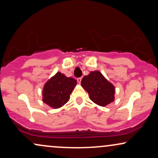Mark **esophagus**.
Masks as SVG:
<instances>
[{
	"label": "esophagus",
	"mask_w": 158,
	"mask_h": 158,
	"mask_svg": "<svg viewBox=\"0 0 158 158\" xmlns=\"http://www.w3.org/2000/svg\"><path fill=\"white\" fill-rule=\"evenodd\" d=\"M77 81L79 83H81V77H79V78H78L77 79Z\"/></svg>",
	"instance_id": "obj_1"
}]
</instances>
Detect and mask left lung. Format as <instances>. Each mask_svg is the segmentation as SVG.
I'll return each instance as SVG.
<instances>
[{"label":"left lung","instance_id":"left-lung-1","mask_svg":"<svg viewBox=\"0 0 158 158\" xmlns=\"http://www.w3.org/2000/svg\"><path fill=\"white\" fill-rule=\"evenodd\" d=\"M81 85L88 93L91 101L101 106H106L114 100V86L98 71H91L85 76Z\"/></svg>","mask_w":158,"mask_h":158}]
</instances>
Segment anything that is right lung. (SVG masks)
<instances>
[{
	"label": "right lung",
	"instance_id": "1",
	"mask_svg": "<svg viewBox=\"0 0 158 158\" xmlns=\"http://www.w3.org/2000/svg\"><path fill=\"white\" fill-rule=\"evenodd\" d=\"M77 80L71 77H67L60 72L47 81L43 89V101L54 109L63 106L69 101Z\"/></svg>",
	"mask_w": 158,
	"mask_h": 158
}]
</instances>
